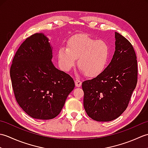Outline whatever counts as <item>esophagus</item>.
Wrapping results in <instances>:
<instances>
[{
	"mask_svg": "<svg viewBox=\"0 0 148 148\" xmlns=\"http://www.w3.org/2000/svg\"><path fill=\"white\" fill-rule=\"evenodd\" d=\"M75 84H76V87H80L82 84V82L78 79H75Z\"/></svg>",
	"mask_w": 148,
	"mask_h": 148,
	"instance_id": "34e87169",
	"label": "esophagus"
}]
</instances>
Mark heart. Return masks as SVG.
<instances>
[{
  "label": "heart",
  "mask_w": 148,
  "mask_h": 148,
  "mask_svg": "<svg viewBox=\"0 0 148 148\" xmlns=\"http://www.w3.org/2000/svg\"><path fill=\"white\" fill-rule=\"evenodd\" d=\"M62 71L69 72L77 60L80 73L90 77L97 76L104 71L109 58V48L102 40L81 35L72 37L67 47L62 46L58 54Z\"/></svg>",
  "instance_id": "heart-1"
}]
</instances>
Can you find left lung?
Returning <instances> with one entry per match:
<instances>
[{"label":"left lung","instance_id":"left-lung-1","mask_svg":"<svg viewBox=\"0 0 148 148\" xmlns=\"http://www.w3.org/2000/svg\"><path fill=\"white\" fill-rule=\"evenodd\" d=\"M115 40V51L108 67L82 83L84 110L97 121L118 118L127 109L137 83V61L132 45L118 32Z\"/></svg>","mask_w":148,"mask_h":148}]
</instances>
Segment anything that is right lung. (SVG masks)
<instances>
[{
	"instance_id": "right-lung-1",
	"label": "right lung",
	"mask_w": 148,
	"mask_h": 148,
	"mask_svg": "<svg viewBox=\"0 0 148 148\" xmlns=\"http://www.w3.org/2000/svg\"><path fill=\"white\" fill-rule=\"evenodd\" d=\"M53 48L43 33L30 36L12 60L10 76L21 108L35 119L57 116L74 90L73 79L53 65Z\"/></svg>"
}]
</instances>
